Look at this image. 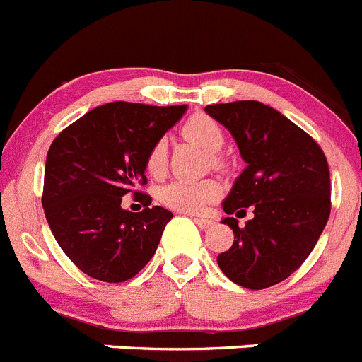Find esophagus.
I'll return each instance as SVG.
<instances>
[{
	"label": "esophagus",
	"instance_id": "34e87169",
	"mask_svg": "<svg viewBox=\"0 0 362 362\" xmlns=\"http://www.w3.org/2000/svg\"><path fill=\"white\" fill-rule=\"evenodd\" d=\"M194 223H197L200 228H209L212 225L211 219H207V218H194Z\"/></svg>",
	"mask_w": 362,
	"mask_h": 362
}]
</instances>
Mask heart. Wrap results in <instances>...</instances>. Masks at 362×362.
I'll list each match as a JSON object with an SVG mask.
<instances>
[{"mask_svg":"<svg viewBox=\"0 0 362 362\" xmlns=\"http://www.w3.org/2000/svg\"><path fill=\"white\" fill-rule=\"evenodd\" d=\"M182 134L187 141L198 144L209 153H218L225 143V134L216 119L205 114H197L189 117L182 127ZM165 158H168V144L164 139L157 141L150 148L146 157V171L153 177H160L165 170ZM214 162L219 164V157L214 155ZM221 185L216 180L185 182L175 180L158 191V198L165 207L175 209L178 212L198 214L221 197Z\"/></svg>","mask_w":362,"mask_h":362,"instance_id":"obj_1","label":"heart"}]
</instances>
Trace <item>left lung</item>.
Wrapping results in <instances>:
<instances>
[{"mask_svg": "<svg viewBox=\"0 0 362 362\" xmlns=\"http://www.w3.org/2000/svg\"><path fill=\"white\" fill-rule=\"evenodd\" d=\"M205 112L228 128L246 168L223 211L253 218L234 230V243L218 255L221 272L246 289H266L302 266L330 216L327 157L309 134L261 101L207 105Z\"/></svg>", "mask_w": 362, "mask_h": 362, "instance_id": "1", "label": "left lung"}]
</instances>
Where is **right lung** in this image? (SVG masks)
I'll list each match as a JSON object with an SVG mask.
<instances>
[{"instance_id": "add662e5", "label": "right lung", "mask_w": 362, "mask_h": 362, "mask_svg": "<svg viewBox=\"0 0 362 362\" xmlns=\"http://www.w3.org/2000/svg\"><path fill=\"white\" fill-rule=\"evenodd\" d=\"M185 105L151 107L112 101L89 110L52 143L44 168L42 207L57 243L73 264L103 282H124L153 257L168 209L150 207V148L185 112ZM128 192L141 213L120 207Z\"/></svg>"}]
</instances>
